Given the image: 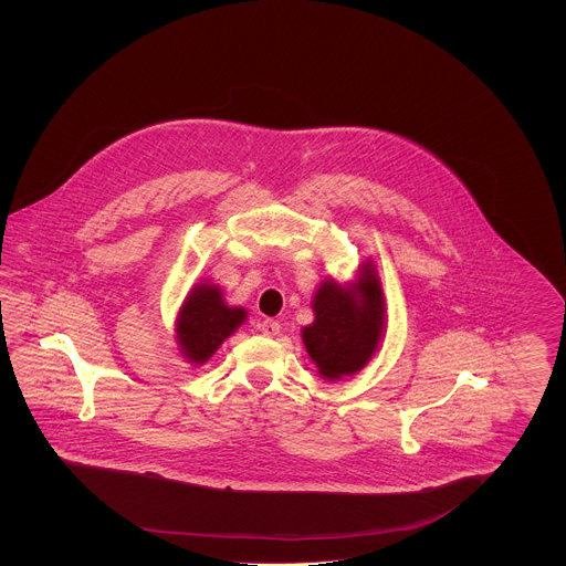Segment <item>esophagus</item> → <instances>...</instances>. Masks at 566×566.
<instances>
[{
    "instance_id": "obj_1",
    "label": "esophagus",
    "mask_w": 566,
    "mask_h": 566,
    "mask_svg": "<svg viewBox=\"0 0 566 566\" xmlns=\"http://www.w3.org/2000/svg\"><path fill=\"white\" fill-rule=\"evenodd\" d=\"M259 328H261V331H263V335H268V337H275V335H280V323L270 321V318L259 324Z\"/></svg>"
}]
</instances>
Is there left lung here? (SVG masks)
<instances>
[{"instance_id": "left-lung-1", "label": "left lung", "mask_w": 566, "mask_h": 566, "mask_svg": "<svg viewBox=\"0 0 566 566\" xmlns=\"http://www.w3.org/2000/svg\"><path fill=\"white\" fill-rule=\"evenodd\" d=\"M314 323L301 337L324 379H342L360 371L376 354L384 335V293L371 261L358 268L350 284L324 280L312 298Z\"/></svg>"}]
</instances>
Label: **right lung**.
<instances>
[{
    "mask_svg": "<svg viewBox=\"0 0 566 566\" xmlns=\"http://www.w3.org/2000/svg\"><path fill=\"white\" fill-rule=\"evenodd\" d=\"M242 323L243 307H229L216 284H197L190 289L176 321L180 354L192 365H203Z\"/></svg>",
    "mask_w": 566,
    "mask_h": 566,
    "instance_id": "right-lung-1",
    "label": "right lung"
}]
</instances>
